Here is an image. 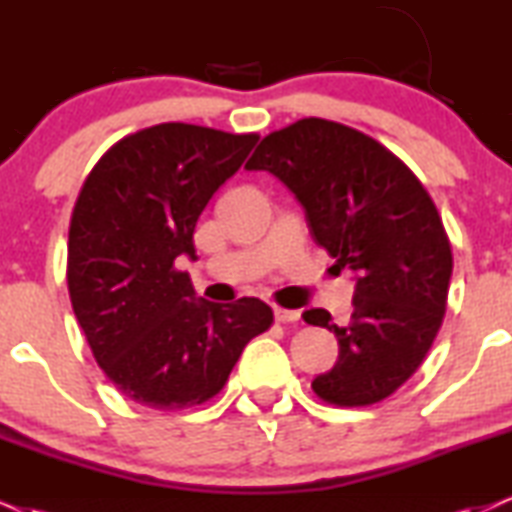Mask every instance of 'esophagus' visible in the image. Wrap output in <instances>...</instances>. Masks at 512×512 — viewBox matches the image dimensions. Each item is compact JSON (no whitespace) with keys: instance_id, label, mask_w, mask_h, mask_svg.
Masks as SVG:
<instances>
[{"instance_id":"esophagus-1","label":"esophagus","mask_w":512,"mask_h":512,"mask_svg":"<svg viewBox=\"0 0 512 512\" xmlns=\"http://www.w3.org/2000/svg\"><path fill=\"white\" fill-rule=\"evenodd\" d=\"M274 317H276V322L288 324V322H298L300 312L298 310H283V307H274Z\"/></svg>"}]
</instances>
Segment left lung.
Wrapping results in <instances>:
<instances>
[{
    "mask_svg": "<svg viewBox=\"0 0 512 512\" xmlns=\"http://www.w3.org/2000/svg\"><path fill=\"white\" fill-rule=\"evenodd\" d=\"M245 169L279 178L315 243L355 274L346 326L322 307L303 312L338 338L336 365L312 389L341 408L389 398L422 365L446 315L453 255L432 197L377 140L315 116L269 133Z\"/></svg>",
    "mask_w": 512,
    "mask_h": 512,
    "instance_id": "1",
    "label": "left lung"
}]
</instances>
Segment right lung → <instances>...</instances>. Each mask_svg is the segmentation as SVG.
I'll list each match as a JSON object with an SVG mask.
<instances>
[{
    "label": "right lung",
    "mask_w": 512,
    "mask_h": 512,
    "mask_svg": "<svg viewBox=\"0 0 512 512\" xmlns=\"http://www.w3.org/2000/svg\"><path fill=\"white\" fill-rule=\"evenodd\" d=\"M257 133L159 123L126 135L92 166L71 214L66 281L97 365L123 396L155 410L207 403L250 338L274 322L257 298H197L181 255Z\"/></svg>",
    "instance_id": "right-lung-1"
}]
</instances>
